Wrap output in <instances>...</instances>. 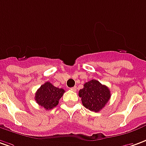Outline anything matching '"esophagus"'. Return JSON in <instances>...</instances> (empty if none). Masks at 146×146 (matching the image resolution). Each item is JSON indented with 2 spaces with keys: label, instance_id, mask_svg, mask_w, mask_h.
Instances as JSON below:
<instances>
[{
  "label": "esophagus",
  "instance_id": "esophagus-1",
  "mask_svg": "<svg viewBox=\"0 0 146 146\" xmlns=\"http://www.w3.org/2000/svg\"><path fill=\"white\" fill-rule=\"evenodd\" d=\"M71 90H74V91H75V90H76V86H74V87H71Z\"/></svg>",
  "mask_w": 146,
  "mask_h": 146
}]
</instances>
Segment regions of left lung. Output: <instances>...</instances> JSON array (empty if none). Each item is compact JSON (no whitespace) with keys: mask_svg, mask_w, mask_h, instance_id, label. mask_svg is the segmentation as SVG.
Segmentation results:
<instances>
[{"mask_svg":"<svg viewBox=\"0 0 146 146\" xmlns=\"http://www.w3.org/2000/svg\"><path fill=\"white\" fill-rule=\"evenodd\" d=\"M79 95L86 109L98 112L110 100V90L106 86L92 79L83 85V89L79 90Z\"/></svg>","mask_w":146,"mask_h":146,"instance_id":"obj_1","label":"left lung"}]
</instances>
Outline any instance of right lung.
<instances>
[{
	"mask_svg": "<svg viewBox=\"0 0 146 146\" xmlns=\"http://www.w3.org/2000/svg\"><path fill=\"white\" fill-rule=\"evenodd\" d=\"M64 92L65 90L62 88L56 87L51 83L47 82L37 90L35 100L45 110H51L58 105Z\"/></svg>",
	"mask_w": 146,
	"mask_h": 146,
	"instance_id": "1",
	"label": "right lung"
}]
</instances>
